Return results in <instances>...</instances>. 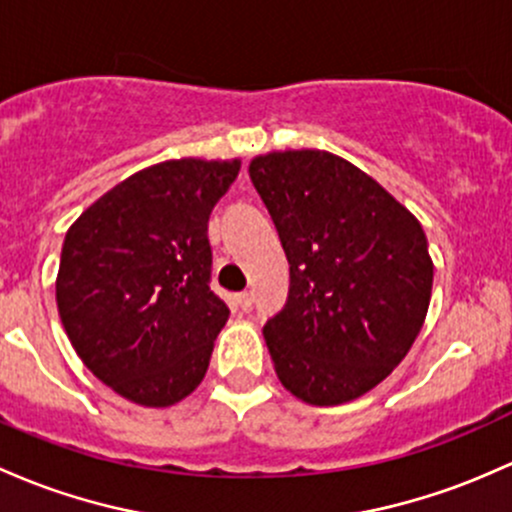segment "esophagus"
I'll list each match as a JSON object with an SVG mask.
<instances>
[{
  "label": "esophagus",
  "mask_w": 512,
  "mask_h": 512,
  "mask_svg": "<svg viewBox=\"0 0 512 512\" xmlns=\"http://www.w3.org/2000/svg\"><path fill=\"white\" fill-rule=\"evenodd\" d=\"M235 303H238V308H243V311H250V306H252V294H250V291H243V294L235 296Z\"/></svg>",
  "instance_id": "esophagus-1"
}]
</instances>
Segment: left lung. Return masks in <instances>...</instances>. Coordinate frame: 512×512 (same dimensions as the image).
I'll use <instances>...</instances> for the list:
<instances>
[{
	"instance_id": "left-lung-1",
	"label": "left lung",
	"mask_w": 512,
	"mask_h": 512,
	"mask_svg": "<svg viewBox=\"0 0 512 512\" xmlns=\"http://www.w3.org/2000/svg\"><path fill=\"white\" fill-rule=\"evenodd\" d=\"M289 260L286 306L265 325L274 372L311 406L372 391L408 355L428 316V238L396 196L328 150L250 160Z\"/></svg>"
}]
</instances>
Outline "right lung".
Instances as JSON below:
<instances>
[{"label":"right lung","mask_w":512,"mask_h":512,"mask_svg":"<svg viewBox=\"0 0 512 512\" xmlns=\"http://www.w3.org/2000/svg\"><path fill=\"white\" fill-rule=\"evenodd\" d=\"M240 157L145 167L67 228L55 301L77 357L126 401L170 408L204 381L230 311L209 289V216Z\"/></svg>","instance_id":"obj_1"}]
</instances>
